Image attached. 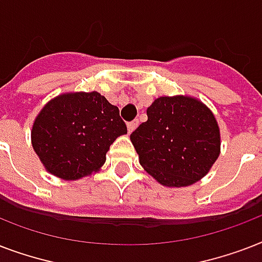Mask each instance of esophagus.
Here are the masks:
<instances>
[{
	"mask_svg": "<svg viewBox=\"0 0 262 262\" xmlns=\"http://www.w3.org/2000/svg\"><path fill=\"white\" fill-rule=\"evenodd\" d=\"M137 125H139V119H135V121H132V122H127V132L132 133V132L137 127Z\"/></svg>",
	"mask_w": 262,
	"mask_h": 262,
	"instance_id": "obj_1",
	"label": "esophagus"
}]
</instances>
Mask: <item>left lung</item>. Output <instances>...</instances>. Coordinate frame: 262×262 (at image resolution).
I'll return each mask as SVG.
<instances>
[{
	"label": "left lung",
	"instance_id": "left-lung-1",
	"mask_svg": "<svg viewBox=\"0 0 262 262\" xmlns=\"http://www.w3.org/2000/svg\"><path fill=\"white\" fill-rule=\"evenodd\" d=\"M130 135L144 170L166 186H187L209 171L220 152L219 126L203 103L187 96L156 99Z\"/></svg>",
	"mask_w": 262,
	"mask_h": 262
}]
</instances>
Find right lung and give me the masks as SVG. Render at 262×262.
Here are the masks:
<instances>
[{"mask_svg": "<svg viewBox=\"0 0 262 262\" xmlns=\"http://www.w3.org/2000/svg\"><path fill=\"white\" fill-rule=\"evenodd\" d=\"M127 133L117 106L98 92L65 94L43 107L32 127V147L47 171L73 181L106 162L115 139Z\"/></svg>", "mask_w": 262, "mask_h": 262, "instance_id": "right-lung-1", "label": "right lung"}]
</instances>
